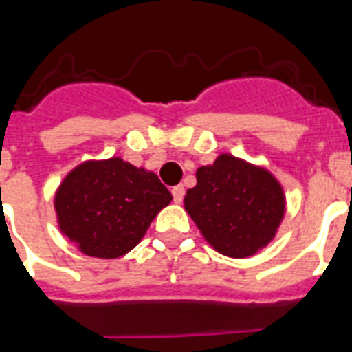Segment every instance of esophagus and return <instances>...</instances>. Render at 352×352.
Returning <instances> with one entry per match:
<instances>
[{
    "mask_svg": "<svg viewBox=\"0 0 352 352\" xmlns=\"http://www.w3.org/2000/svg\"><path fill=\"white\" fill-rule=\"evenodd\" d=\"M171 195H173V201H175V203H181L182 197H184V186L179 184V186L171 188Z\"/></svg>",
    "mask_w": 352,
    "mask_h": 352,
    "instance_id": "34e87169",
    "label": "esophagus"
}]
</instances>
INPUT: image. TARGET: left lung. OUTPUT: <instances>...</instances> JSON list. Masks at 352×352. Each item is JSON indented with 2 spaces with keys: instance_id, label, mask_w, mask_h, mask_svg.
Instances as JSON below:
<instances>
[{
  "instance_id": "1",
  "label": "left lung",
  "mask_w": 352,
  "mask_h": 352,
  "mask_svg": "<svg viewBox=\"0 0 352 352\" xmlns=\"http://www.w3.org/2000/svg\"><path fill=\"white\" fill-rule=\"evenodd\" d=\"M184 208L215 250L246 257L272 241L285 197L267 170L221 155L212 166L199 168L197 186L188 190Z\"/></svg>"
}]
</instances>
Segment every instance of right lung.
<instances>
[{"instance_id":"1","label":"right lung","mask_w":352,"mask_h":352,"mask_svg":"<svg viewBox=\"0 0 352 352\" xmlns=\"http://www.w3.org/2000/svg\"><path fill=\"white\" fill-rule=\"evenodd\" d=\"M171 199L155 173L109 159L71 171L56 192L54 206L60 230L80 250L113 259L138 245Z\"/></svg>"}]
</instances>
